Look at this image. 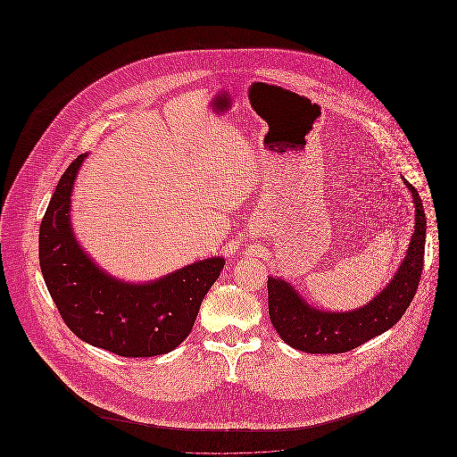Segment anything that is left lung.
I'll return each instance as SVG.
<instances>
[{
  "label": "left lung",
  "instance_id": "obj_1",
  "mask_svg": "<svg viewBox=\"0 0 457 457\" xmlns=\"http://www.w3.org/2000/svg\"><path fill=\"white\" fill-rule=\"evenodd\" d=\"M404 183L413 195L416 212L411 243L391 283L365 306L337 313L322 312L306 303L291 284L279 278L267 279L270 322L291 348L313 354L346 353L389 330L404 315L421 278L427 237L421 198L411 183Z\"/></svg>",
  "mask_w": 457,
  "mask_h": 457
}]
</instances>
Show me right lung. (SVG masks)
Wrapping results in <instances>:
<instances>
[{"mask_svg":"<svg viewBox=\"0 0 457 457\" xmlns=\"http://www.w3.org/2000/svg\"><path fill=\"white\" fill-rule=\"evenodd\" d=\"M87 154L60 178L39 228V263L47 291L68 328L96 348L125 358L166 354L195 324L222 257L194 262L147 284L123 283L99 269L73 237L70 196Z\"/></svg>","mask_w":457,"mask_h":457,"instance_id":"obj_1","label":"right lung"}]
</instances>
